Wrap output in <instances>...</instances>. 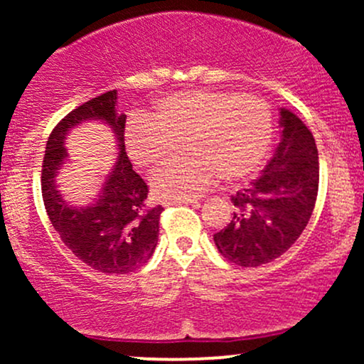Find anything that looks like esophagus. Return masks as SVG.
Instances as JSON below:
<instances>
[{"label":"esophagus","instance_id":"34e87169","mask_svg":"<svg viewBox=\"0 0 364 364\" xmlns=\"http://www.w3.org/2000/svg\"><path fill=\"white\" fill-rule=\"evenodd\" d=\"M171 203H179V205H198V200L185 198V200H174V202Z\"/></svg>","mask_w":364,"mask_h":364}]
</instances>
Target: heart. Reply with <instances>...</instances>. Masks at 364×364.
Listing matches in <instances>:
<instances>
[{
	"mask_svg": "<svg viewBox=\"0 0 364 364\" xmlns=\"http://www.w3.org/2000/svg\"><path fill=\"white\" fill-rule=\"evenodd\" d=\"M272 140V111L253 95L190 90L157 102L152 116L135 114L124 129L129 157L140 168L176 156L150 176L159 198H196L217 178L235 183L258 169Z\"/></svg>",
	"mask_w": 364,
	"mask_h": 364,
	"instance_id": "1",
	"label": "heart"
}]
</instances>
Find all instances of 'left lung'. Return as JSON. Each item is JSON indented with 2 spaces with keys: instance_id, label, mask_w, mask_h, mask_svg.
Segmentation results:
<instances>
[{
  "instance_id": "left-lung-1",
  "label": "left lung",
  "mask_w": 364,
  "mask_h": 364,
  "mask_svg": "<svg viewBox=\"0 0 364 364\" xmlns=\"http://www.w3.org/2000/svg\"><path fill=\"white\" fill-rule=\"evenodd\" d=\"M281 141L262 174L231 202L236 210L217 250L229 262L258 267L286 253L313 214L318 193V150L315 139L294 112L281 107Z\"/></svg>"
}]
</instances>
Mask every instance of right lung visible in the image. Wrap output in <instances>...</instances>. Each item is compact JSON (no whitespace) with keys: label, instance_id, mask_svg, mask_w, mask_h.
Listing matches in <instances>:
<instances>
[{"label":"right lung","instance_id":"1","mask_svg":"<svg viewBox=\"0 0 364 364\" xmlns=\"http://www.w3.org/2000/svg\"><path fill=\"white\" fill-rule=\"evenodd\" d=\"M118 92L83 102L54 127L43 161L46 212L61 241L75 257L102 274H128L147 263L157 246L162 207L145 203L149 186L132 168L124 150L127 116L116 112ZM87 120H101L115 133L119 159L107 175L102 191L90 204L75 208L59 193L55 178L65 161L68 133Z\"/></svg>","mask_w":364,"mask_h":364}]
</instances>
